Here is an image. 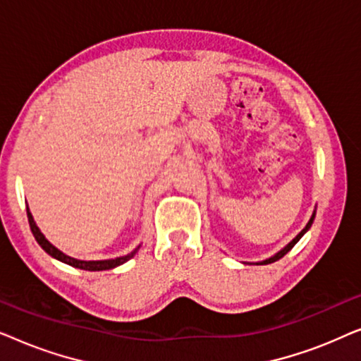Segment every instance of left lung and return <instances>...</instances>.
I'll return each mask as SVG.
<instances>
[{
	"label": "left lung",
	"mask_w": 361,
	"mask_h": 361,
	"mask_svg": "<svg viewBox=\"0 0 361 361\" xmlns=\"http://www.w3.org/2000/svg\"><path fill=\"white\" fill-rule=\"evenodd\" d=\"M314 219H315V210H314V214H312V216H310V220L307 221V225H305V226H304V228H302V231H300V233H299L298 236H295V238H294L293 241H289V243H288V245H286L283 250H279V251H278V253H276V255H273V256H271V258H266V259H263V261H258V263H255V264H269V263H274V261H278V259H281V258H283V256H284L286 253H288V251H290V250H293V246H294L295 243H298V241H299L300 238H302V236H304V233H307V230L310 228V226H312V221H314Z\"/></svg>",
	"instance_id": "obj_1"
}]
</instances>
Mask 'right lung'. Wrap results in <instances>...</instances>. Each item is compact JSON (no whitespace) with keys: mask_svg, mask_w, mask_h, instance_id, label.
Returning a JSON list of instances; mask_svg holds the SVG:
<instances>
[{"mask_svg":"<svg viewBox=\"0 0 361 361\" xmlns=\"http://www.w3.org/2000/svg\"><path fill=\"white\" fill-rule=\"evenodd\" d=\"M27 220H29V226H31V231L34 235V238L39 245H41V248L46 251L47 255H51L52 258H56L59 261H62V263H66L68 266H73V268H78V269H85V271H105V269H113L116 268V266H120L123 263H126L128 259H131L133 256L137 253V250H140V246H136L135 250L131 251V253H128L125 256H118L115 259H98V261H85V259H75L72 258V256H68L66 253H62L61 250L56 248L51 241H49L46 236L41 230H39V226L36 225V221H34V216L31 214V210H29L27 207Z\"/></svg>","mask_w":361,"mask_h":361,"instance_id":"right-lung-1","label":"right lung"}]
</instances>
